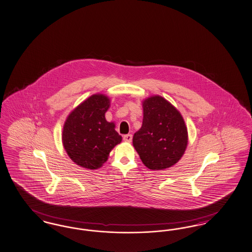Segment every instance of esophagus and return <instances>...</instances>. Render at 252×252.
Segmentation results:
<instances>
[{"instance_id": "1", "label": "esophagus", "mask_w": 252, "mask_h": 252, "mask_svg": "<svg viewBox=\"0 0 252 252\" xmlns=\"http://www.w3.org/2000/svg\"><path fill=\"white\" fill-rule=\"evenodd\" d=\"M124 141L126 142H131L132 141V135L131 134H127L124 136Z\"/></svg>"}]
</instances>
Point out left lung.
<instances>
[{
	"label": "left lung",
	"mask_w": 252,
	"mask_h": 252,
	"mask_svg": "<svg viewBox=\"0 0 252 252\" xmlns=\"http://www.w3.org/2000/svg\"><path fill=\"white\" fill-rule=\"evenodd\" d=\"M143 118L133 136V146L142 163L150 170L171 168L181 159L189 134L180 111L160 95L142 101Z\"/></svg>",
	"instance_id": "1"
}]
</instances>
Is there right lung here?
Instances as JSON below:
<instances>
[{
	"label": "right lung",
	"mask_w": 252,
	"mask_h": 252,
	"mask_svg": "<svg viewBox=\"0 0 252 252\" xmlns=\"http://www.w3.org/2000/svg\"><path fill=\"white\" fill-rule=\"evenodd\" d=\"M110 106L108 95L94 94L71 111L63 124V148L71 160L81 168L99 169L108 160L111 150L122 141L115 124L105 118Z\"/></svg>",
	"instance_id": "obj_1"
}]
</instances>
